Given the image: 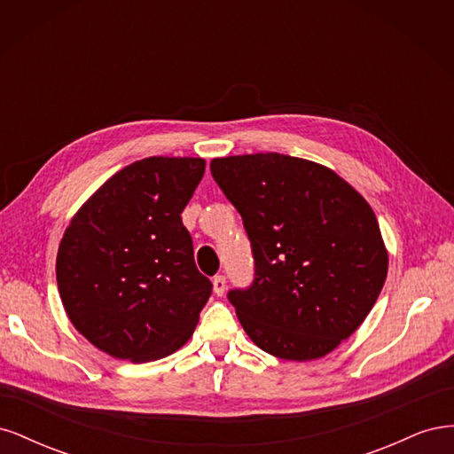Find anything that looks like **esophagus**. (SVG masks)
Wrapping results in <instances>:
<instances>
[{
    "label": "esophagus",
    "mask_w": 454,
    "mask_h": 454,
    "mask_svg": "<svg viewBox=\"0 0 454 454\" xmlns=\"http://www.w3.org/2000/svg\"><path fill=\"white\" fill-rule=\"evenodd\" d=\"M212 284H214V294L222 297L225 294V290H227V280H225L223 274H219V277H215L212 280Z\"/></svg>",
    "instance_id": "esophagus-1"
}]
</instances>
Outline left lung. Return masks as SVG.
Instances as JSON below:
<instances>
[{"instance_id": "1", "label": "left lung", "mask_w": 454, "mask_h": 454, "mask_svg": "<svg viewBox=\"0 0 454 454\" xmlns=\"http://www.w3.org/2000/svg\"><path fill=\"white\" fill-rule=\"evenodd\" d=\"M210 170L252 242L254 284L229 292L244 332L277 358H324L362 325L387 280L375 212L307 159L235 155L214 159Z\"/></svg>"}]
</instances>
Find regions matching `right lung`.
<instances>
[{"instance_id": "1", "label": "right lung", "mask_w": 454, "mask_h": 454, "mask_svg": "<svg viewBox=\"0 0 454 454\" xmlns=\"http://www.w3.org/2000/svg\"><path fill=\"white\" fill-rule=\"evenodd\" d=\"M200 157H147L114 174L66 227L57 254L64 310L102 352L134 364L182 348L212 294L182 212Z\"/></svg>"}]
</instances>
